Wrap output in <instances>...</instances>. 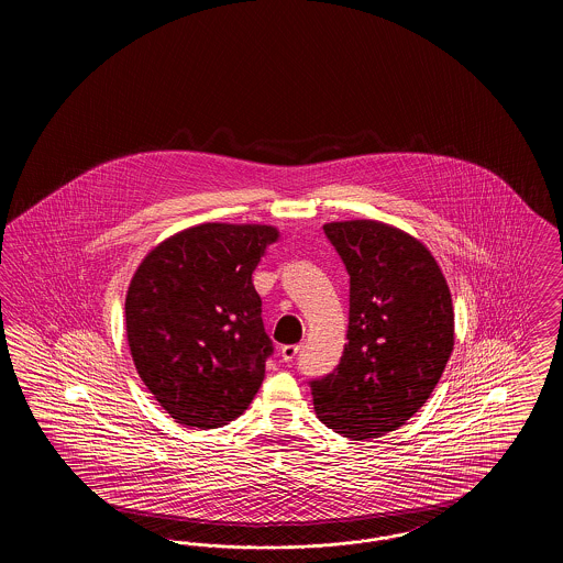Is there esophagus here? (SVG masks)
<instances>
[{"instance_id": "1", "label": "esophagus", "mask_w": 563, "mask_h": 563, "mask_svg": "<svg viewBox=\"0 0 563 563\" xmlns=\"http://www.w3.org/2000/svg\"><path fill=\"white\" fill-rule=\"evenodd\" d=\"M297 352H299V346H297V344H289V346H283V349H280V358H283L285 363H291L295 356H297Z\"/></svg>"}]
</instances>
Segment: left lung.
<instances>
[{"instance_id":"1","label":"left lung","mask_w":563,"mask_h":563,"mask_svg":"<svg viewBox=\"0 0 563 563\" xmlns=\"http://www.w3.org/2000/svg\"><path fill=\"white\" fill-rule=\"evenodd\" d=\"M327 239L350 276L349 344L310 382L322 424L354 439L402 427L430 397L454 350V306L429 249L395 225L333 221Z\"/></svg>"}]
</instances>
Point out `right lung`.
Listing matches in <instances>:
<instances>
[{"instance_id":"right-lung-1","label":"right lung","mask_w":563,"mask_h":563,"mask_svg":"<svg viewBox=\"0 0 563 563\" xmlns=\"http://www.w3.org/2000/svg\"><path fill=\"white\" fill-rule=\"evenodd\" d=\"M278 241L260 223H200L154 246L126 294L139 377L170 418L217 429L257 395L272 340L253 269Z\"/></svg>"}]
</instances>
